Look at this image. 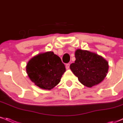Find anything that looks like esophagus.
<instances>
[{"label":"esophagus","mask_w":123,"mask_h":123,"mask_svg":"<svg viewBox=\"0 0 123 123\" xmlns=\"http://www.w3.org/2000/svg\"><path fill=\"white\" fill-rule=\"evenodd\" d=\"M70 67V64L69 63H66V69H68Z\"/></svg>","instance_id":"1"}]
</instances>
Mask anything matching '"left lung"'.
Returning <instances> with one entry per match:
<instances>
[{"label": "left lung", "mask_w": 123, "mask_h": 123, "mask_svg": "<svg viewBox=\"0 0 123 123\" xmlns=\"http://www.w3.org/2000/svg\"><path fill=\"white\" fill-rule=\"evenodd\" d=\"M76 61L70 69L78 77L79 81L87 87H92L101 83L108 73V62L102 56L88 50L77 49Z\"/></svg>", "instance_id": "obj_1"}]
</instances>
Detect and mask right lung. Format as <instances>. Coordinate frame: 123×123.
Returning <instances> with one entry per match:
<instances>
[{
  "label": "right lung",
  "mask_w": 123,
  "mask_h": 123,
  "mask_svg": "<svg viewBox=\"0 0 123 123\" xmlns=\"http://www.w3.org/2000/svg\"><path fill=\"white\" fill-rule=\"evenodd\" d=\"M26 73L35 85L50 90L60 82L66 71L65 66L58 56L53 51L36 55L28 61Z\"/></svg>",
  "instance_id": "right-lung-1"
}]
</instances>
